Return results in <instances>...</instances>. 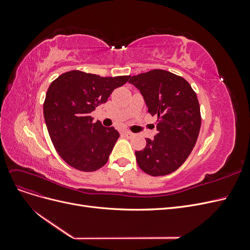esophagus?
I'll use <instances>...</instances> for the list:
<instances>
[{
	"label": "esophagus",
	"mask_w": 250,
	"mask_h": 250,
	"mask_svg": "<svg viewBox=\"0 0 250 250\" xmlns=\"http://www.w3.org/2000/svg\"><path fill=\"white\" fill-rule=\"evenodd\" d=\"M122 133L125 135V137H127V138H130V137H132V135H133V133H131L130 131H128V130H123Z\"/></svg>",
	"instance_id": "obj_1"
}]
</instances>
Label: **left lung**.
<instances>
[{
  "mask_svg": "<svg viewBox=\"0 0 250 250\" xmlns=\"http://www.w3.org/2000/svg\"><path fill=\"white\" fill-rule=\"evenodd\" d=\"M129 83L141 92L150 115L160 119L154 139H146V147L135 151L139 167L149 175H167L186 162L197 141V96L186 79L164 70L132 76Z\"/></svg>",
  "mask_w": 250,
  "mask_h": 250,
  "instance_id": "left-lung-1",
  "label": "left lung"
}]
</instances>
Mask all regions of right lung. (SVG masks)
Instances as JSON below:
<instances>
[{
	"mask_svg": "<svg viewBox=\"0 0 250 250\" xmlns=\"http://www.w3.org/2000/svg\"><path fill=\"white\" fill-rule=\"evenodd\" d=\"M129 78L71 71L50 84L43 103L44 121L53 145L71 167L92 172L107 163L120 134L100 121L93 123L90 112Z\"/></svg>",
	"mask_w": 250,
	"mask_h": 250,
	"instance_id": "obj_1",
	"label": "right lung"
}]
</instances>
